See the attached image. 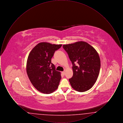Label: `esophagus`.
<instances>
[{"mask_svg": "<svg viewBox=\"0 0 123 123\" xmlns=\"http://www.w3.org/2000/svg\"><path fill=\"white\" fill-rule=\"evenodd\" d=\"M62 73L63 75H64V74H65V71H62Z\"/></svg>", "mask_w": 123, "mask_h": 123, "instance_id": "34e87169", "label": "esophagus"}]
</instances>
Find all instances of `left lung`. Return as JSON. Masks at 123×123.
<instances>
[{"mask_svg":"<svg viewBox=\"0 0 123 123\" xmlns=\"http://www.w3.org/2000/svg\"><path fill=\"white\" fill-rule=\"evenodd\" d=\"M63 47L72 64L73 75L69 79L71 87L81 92L89 90L99 74L100 60L98 53L93 47L84 41L64 45Z\"/></svg>","mask_w":123,"mask_h":123,"instance_id":"8db88e82","label":"left lung"}]
</instances>
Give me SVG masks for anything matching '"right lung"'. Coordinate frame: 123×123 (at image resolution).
<instances>
[{
    "label": "right lung",
    "mask_w": 123,
    "mask_h": 123,
    "mask_svg": "<svg viewBox=\"0 0 123 123\" xmlns=\"http://www.w3.org/2000/svg\"><path fill=\"white\" fill-rule=\"evenodd\" d=\"M61 46V44L41 42L29 53L26 66L27 75L35 88L42 93L50 94L58 88L61 76L51 63V59Z\"/></svg>",
    "instance_id": "1"
}]
</instances>
